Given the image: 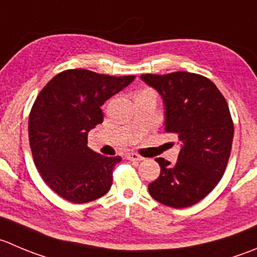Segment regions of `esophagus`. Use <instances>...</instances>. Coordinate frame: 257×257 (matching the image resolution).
<instances>
[{
  "label": "esophagus",
  "instance_id": "34e87169",
  "mask_svg": "<svg viewBox=\"0 0 257 257\" xmlns=\"http://www.w3.org/2000/svg\"><path fill=\"white\" fill-rule=\"evenodd\" d=\"M125 158L129 159V161H143V157H141L137 153H128L125 154Z\"/></svg>",
  "mask_w": 257,
  "mask_h": 257
}]
</instances>
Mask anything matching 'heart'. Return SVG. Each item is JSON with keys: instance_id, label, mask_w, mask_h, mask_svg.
<instances>
[{"instance_id": "obj_1", "label": "heart", "mask_w": 257, "mask_h": 257, "mask_svg": "<svg viewBox=\"0 0 257 257\" xmlns=\"http://www.w3.org/2000/svg\"><path fill=\"white\" fill-rule=\"evenodd\" d=\"M143 91H151V90H143ZM143 91H141V93H143Z\"/></svg>"}]
</instances>
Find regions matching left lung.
I'll use <instances>...</instances> for the list:
<instances>
[{
    "instance_id": "8db88e82",
    "label": "left lung",
    "mask_w": 257,
    "mask_h": 257,
    "mask_svg": "<svg viewBox=\"0 0 257 257\" xmlns=\"http://www.w3.org/2000/svg\"><path fill=\"white\" fill-rule=\"evenodd\" d=\"M141 79L163 100L164 131L181 141L176 163L156 158L161 174L148 191L169 207H189L203 200L225 173L233 139L227 101L210 79L198 74H146Z\"/></svg>"
}]
</instances>
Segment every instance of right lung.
<instances>
[{
    "mask_svg": "<svg viewBox=\"0 0 257 257\" xmlns=\"http://www.w3.org/2000/svg\"><path fill=\"white\" fill-rule=\"evenodd\" d=\"M134 79L71 69L54 76L37 95L29 118L30 147L42 179L62 198L85 203L110 189L121 158L89 148L88 133L103 123L100 106Z\"/></svg>",
    "mask_w": 257,
    "mask_h": 257,
    "instance_id": "add662e5",
    "label": "right lung"
}]
</instances>
